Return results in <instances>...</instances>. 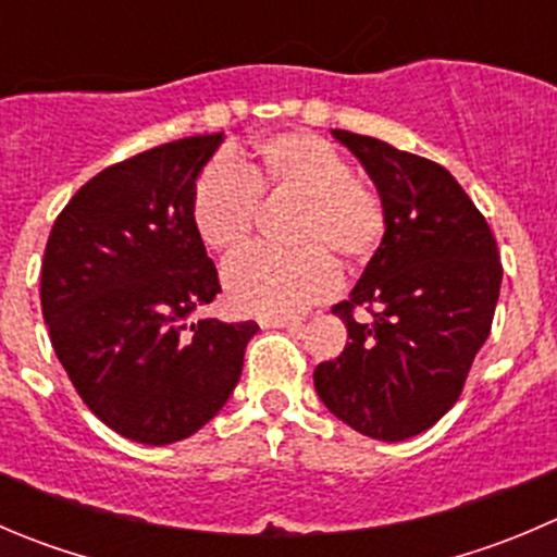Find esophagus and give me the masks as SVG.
I'll use <instances>...</instances> for the list:
<instances>
[{"label":"esophagus","instance_id":"esophagus-1","mask_svg":"<svg viewBox=\"0 0 557 557\" xmlns=\"http://www.w3.org/2000/svg\"><path fill=\"white\" fill-rule=\"evenodd\" d=\"M263 329H296L299 326V318H283V315H274V318H261Z\"/></svg>","mask_w":557,"mask_h":557}]
</instances>
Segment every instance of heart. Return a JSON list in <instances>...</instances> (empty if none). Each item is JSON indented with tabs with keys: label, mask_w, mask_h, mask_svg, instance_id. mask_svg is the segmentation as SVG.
<instances>
[{
	"label": "heart",
	"mask_w": 557,
	"mask_h": 557,
	"mask_svg": "<svg viewBox=\"0 0 557 557\" xmlns=\"http://www.w3.org/2000/svg\"><path fill=\"white\" fill-rule=\"evenodd\" d=\"M258 196L299 198L290 239L301 247L250 245L225 263V296L239 312L294 315L318 305L339 285L332 252L348 263H364L386 236L381 193L356 180L348 158L312 133L267 135L245 158L209 163L190 193L198 239L214 252L239 247L256 225Z\"/></svg>",
	"instance_id": "heart-1"
}]
</instances>
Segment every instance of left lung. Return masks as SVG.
Returning <instances> with one entry per match:
<instances>
[{"label": "left lung", "instance_id": "left-lung-1", "mask_svg": "<svg viewBox=\"0 0 557 557\" xmlns=\"http://www.w3.org/2000/svg\"><path fill=\"white\" fill-rule=\"evenodd\" d=\"M386 203V236L332 307L348 329L343 354L315 367V392L337 419L377 441L433 428L460 399L498 305V245L484 214L444 165L332 129ZM361 306L372 322H356Z\"/></svg>", "mask_w": 557, "mask_h": 557}]
</instances>
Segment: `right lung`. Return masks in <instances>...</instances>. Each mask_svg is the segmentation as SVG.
Segmentation results:
<instances>
[{
	"label": "right lung",
	"instance_id": "1",
	"mask_svg": "<svg viewBox=\"0 0 557 557\" xmlns=\"http://www.w3.org/2000/svg\"><path fill=\"white\" fill-rule=\"evenodd\" d=\"M223 133L190 135L91 176L59 212L40 272L48 337L86 408L113 433L165 446L228 403L256 321L190 312L220 294L190 193Z\"/></svg>",
	"mask_w": 557,
	"mask_h": 557
}]
</instances>
